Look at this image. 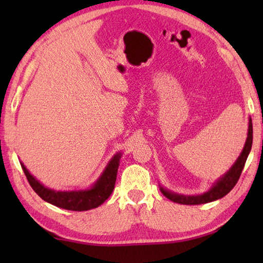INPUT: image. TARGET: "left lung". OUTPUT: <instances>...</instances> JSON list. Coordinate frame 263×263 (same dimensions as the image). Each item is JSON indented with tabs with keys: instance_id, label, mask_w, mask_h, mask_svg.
<instances>
[{
	"instance_id": "1",
	"label": "left lung",
	"mask_w": 263,
	"mask_h": 263,
	"mask_svg": "<svg viewBox=\"0 0 263 263\" xmlns=\"http://www.w3.org/2000/svg\"><path fill=\"white\" fill-rule=\"evenodd\" d=\"M252 142H253V124H252V119L249 118L247 139H246V142H245L241 154L239 155V158L237 159V161L234 162L233 166L230 168V171L226 173V174L222 175L217 182L213 183L210 190H208L206 193H204L202 195H196V196L179 195V194L172 193V191L164 189L162 186H160V190H161V193L166 196L168 199H171V201L179 204H185V205H198V204H205V203L213 202L216 201V199L224 197V196L228 195L230 191L234 188V185L237 184L239 177L241 175L242 169L245 167V163H246L248 154L251 152Z\"/></svg>"
}]
</instances>
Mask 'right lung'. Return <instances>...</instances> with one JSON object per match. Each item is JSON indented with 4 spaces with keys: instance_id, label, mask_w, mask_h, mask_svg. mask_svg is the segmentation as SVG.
I'll use <instances>...</instances> for the list:
<instances>
[{
    "instance_id": "obj_1",
    "label": "right lung",
    "mask_w": 263,
    "mask_h": 263,
    "mask_svg": "<svg viewBox=\"0 0 263 263\" xmlns=\"http://www.w3.org/2000/svg\"><path fill=\"white\" fill-rule=\"evenodd\" d=\"M121 157V153L114 155V158L110 160L108 166L105 167L104 172L102 173L99 180L95 182V184L86 190L55 191L46 188L35 177L30 174L23 163H21V166L23 168L30 185L44 201L58 208L65 209V210L87 211L103 204L114 191Z\"/></svg>"
}]
</instances>
